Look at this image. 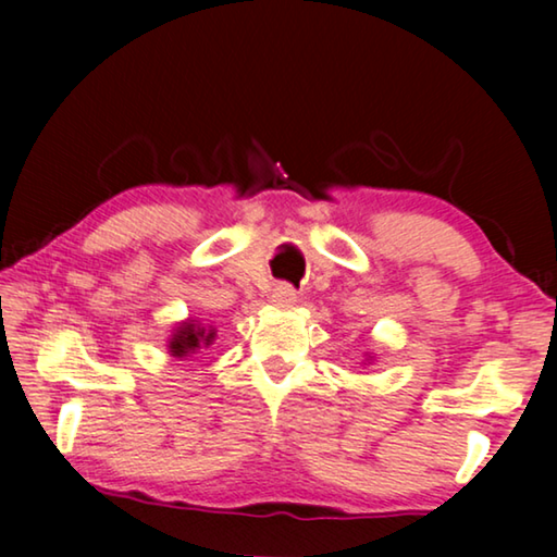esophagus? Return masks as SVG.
<instances>
[{
	"instance_id": "obj_1",
	"label": "esophagus",
	"mask_w": 557,
	"mask_h": 557,
	"mask_svg": "<svg viewBox=\"0 0 557 557\" xmlns=\"http://www.w3.org/2000/svg\"><path fill=\"white\" fill-rule=\"evenodd\" d=\"M272 302H275L277 307H295L297 305V293L289 285H277L275 289H272Z\"/></svg>"
}]
</instances>
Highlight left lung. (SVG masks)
Segmentation results:
<instances>
[{
    "mask_svg": "<svg viewBox=\"0 0 557 557\" xmlns=\"http://www.w3.org/2000/svg\"><path fill=\"white\" fill-rule=\"evenodd\" d=\"M367 364H372V357H369V355H367Z\"/></svg>",
    "mask_w": 557,
    "mask_h": 557,
    "instance_id": "8db88e82",
    "label": "left lung"
}]
</instances>
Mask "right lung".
I'll return each instance as SVG.
<instances>
[{"label": "right lung", "mask_w": 557, "mask_h": 557, "mask_svg": "<svg viewBox=\"0 0 557 557\" xmlns=\"http://www.w3.org/2000/svg\"><path fill=\"white\" fill-rule=\"evenodd\" d=\"M215 326L196 320V317H188L173 326L171 337H168V355L175 359H188L198 355L200 349H208L210 344L215 342Z\"/></svg>", "instance_id": "obj_1"}]
</instances>
